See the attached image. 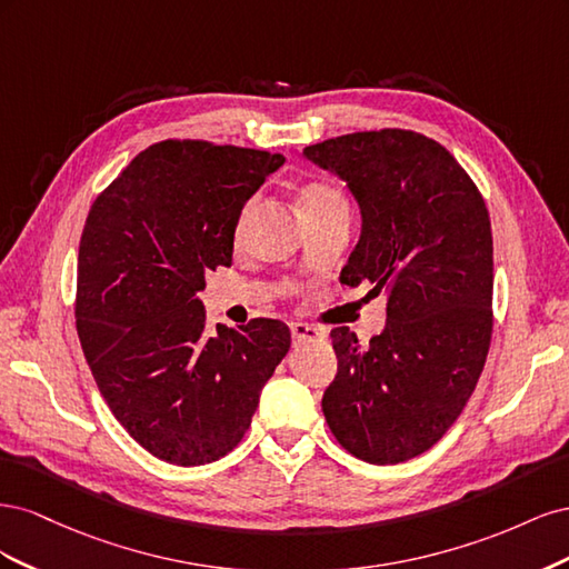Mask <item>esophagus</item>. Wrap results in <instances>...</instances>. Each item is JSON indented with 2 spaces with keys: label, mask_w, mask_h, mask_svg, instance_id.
I'll list each match as a JSON object with an SVG mask.
<instances>
[{
  "label": "esophagus",
  "mask_w": 569,
  "mask_h": 569,
  "mask_svg": "<svg viewBox=\"0 0 569 569\" xmlns=\"http://www.w3.org/2000/svg\"><path fill=\"white\" fill-rule=\"evenodd\" d=\"M291 337H295L297 343H301V341H318L325 337V332L308 322H291Z\"/></svg>",
  "instance_id": "1"
}]
</instances>
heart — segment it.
Instances as JSON below:
<instances>
[{"label":"heart","mask_w":569,"mask_h":569,"mask_svg":"<svg viewBox=\"0 0 569 569\" xmlns=\"http://www.w3.org/2000/svg\"><path fill=\"white\" fill-rule=\"evenodd\" d=\"M299 209L303 213V218H316V216H322L327 211H335V209H347V199H343V194L339 192V189L330 182L325 180H311L301 184L299 189ZM249 211H251V203H247L242 211H239L237 220H234V228H232V237L239 239L244 232V226H247V218H249Z\"/></svg>","instance_id":"obj_1"}]
</instances>
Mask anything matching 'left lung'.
<instances>
[{
	"label": "left lung",
	"mask_w": 569,
	"mask_h": 569,
	"mask_svg": "<svg viewBox=\"0 0 569 569\" xmlns=\"http://www.w3.org/2000/svg\"><path fill=\"white\" fill-rule=\"evenodd\" d=\"M347 180L363 232L343 284L387 295V327L360 347L330 332L337 375L322 393L335 439L372 465L425 453L449 432L487 363L493 332V242L485 197L429 137L385 128L303 149Z\"/></svg>",
	"instance_id": "1"
}]
</instances>
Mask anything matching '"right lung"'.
Listing matches in <instances>:
<instances>
[{"label":"right lung","mask_w":569,"mask_h":569,"mask_svg":"<svg viewBox=\"0 0 569 569\" xmlns=\"http://www.w3.org/2000/svg\"><path fill=\"white\" fill-rule=\"evenodd\" d=\"M282 153L163 140L130 161L84 220L76 327L126 432L159 460L206 465L242 441L291 347L282 320L206 327V272L232 266V228Z\"/></svg>","instance_id":"add662e5"}]
</instances>
